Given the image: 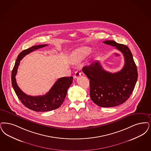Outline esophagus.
Listing matches in <instances>:
<instances>
[{"instance_id":"1","label":"esophagus","mask_w":151,"mask_h":151,"mask_svg":"<svg viewBox=\"0 0 151 151\" xmlns=\"http://www.w3.org/2000/svg\"><path fill=\"white\" fill-rule=\"evenodd\" d=\"M80 76H81V73H80L78 71H76L75 73L74 76H75V78H78V77H80Z\"/></svg>"}]
</instances>
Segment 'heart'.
I'll list each match as a JSON object with an SVG mask.
<instances>
[{
    "label": "heart",
    "instance_id": "obj_1",
    "mask_svg": "<svg viewBox=\"0 0 151 151\" xmlns=\"http://www.w3.org/2000/svg\"><path fill=\"white\" fill-rule=\"evenodd\" d=\"M89 52V49L87 47L75 50L71 54V60L73 62H76L83 59Z\"/></svg>",
    "mask_w": 151,
    "mask_h": 151
}]
</instances>
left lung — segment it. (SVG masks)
<instances>
[{
  "label": "left lung",
  "mask_w": 151,
  "mask_h": 151,
  "mask_svg": "<svg viewBox=\"0 0 151 151\" xmlns=\"http://www.w3.org/2000/svg\"><path fill=\"white\" fill-rule=\"evenodd\" d=\"M103 43L115 47L124 55L125 64L120 71H105L99 61L84 66L83 71L90 81V97L97 105L111 107L126 102L132 94L138 78L137 66L130 49L124 44L113 40Z\"/></svg>",
  "instance_id": "obj_1"
}]
</instances>
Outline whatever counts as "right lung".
<instances>
[{
	"instance_id": "obj_1",
	"label": "right lung",
	"mask_w": 151,
	"mask_h": 151,
	"mask_svg": "<svg viewBox=\"0 0 151 151\" xmlns=\"http://www.w3.org/2000/svg\"><path fill=\"white\" fill-rule=\"evenodd\" d=\"M45 46H47V45H35L21 52L18 54L12 70L11 76L12 86L19 99L25 107L37 112H47L59 108L65 99L67 89L73 83L72 76L61 78L56 81L47 93L39 96H28L18 87L15 76L17 72L20 60L26 55Z\"/></svg>"
}]
</instances>
